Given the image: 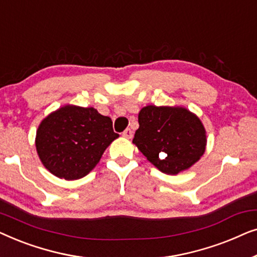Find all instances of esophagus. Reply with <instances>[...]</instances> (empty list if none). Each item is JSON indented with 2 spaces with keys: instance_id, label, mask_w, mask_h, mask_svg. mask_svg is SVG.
Instances as JSON below:
<instances>
[{
  "instance_id": "esophagus-1",
  "label": "esophagus",
  "mask_w": 257,
  "mask_h": 257,
  "mask_svg": "<svg viewBox=\"0 0 257 257\" xmlns=\"http://www.w3.org/2000/svg\"><path fill=\"white\" fill-rule=\"evenodd\" d=\"M122 136L125 137V138H132V136H133V132H132V130L131 128H126L124 132H122Z\"/></svg>"
}]
</instances>
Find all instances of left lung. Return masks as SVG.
<instances>
[{
    "label": "left lung",
    "mask_w": 257,
    "mask_h": 257,
    "mask_svg": "<svg viewBox=\"0 0 257 257\" xmlns=\"http://www.w3.org/2000/svg\"><path fill=\"white\" fill-rule=\"evenodd\" d=\"M133 143L154 166L178 174L200 159L206 149V131L200 119L182 107H143Z\"/></svg>",
    "instance_id": "1"
}]
</instances>
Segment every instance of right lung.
<instances>
[{
    "label": "right lung",
    "mask_w": 257,
    "mask_h": 257,
    "mask_svg": "<svg viewBox=\"0 0 257 257\" xmlns=\"http://www.w3.org/2000/svg\"><path fill=\"white\" fill-rule=\"evenodd\" d=\"M118 137L110 117L98 113L93 107L66 105L41 122L36 149L52 174L76 180L93 170L106 147Z\"/></svg>",
    "instance_id": "1"
}]
</instances>
